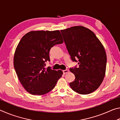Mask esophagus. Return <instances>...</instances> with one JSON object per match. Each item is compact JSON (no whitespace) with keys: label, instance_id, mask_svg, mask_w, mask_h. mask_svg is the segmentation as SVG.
Returning a JSON list of instances; mask_svg holds the SVG:
<instances>
[{"label":"esophagus","instance_id":"esophagus-1","mask_svg":"<svg viewBox=\"0 0 120 120\" xmlns=\"http://www.w3.org/2000/svg\"><path fill=\"white\" fill-rule=\"evenodd\" d=\"M68 72H69V70L68 69H66V70H63V73H64V74H67V73H68Z\"/></svg>","mask_w":120,"mask_h":120}]
</instances>
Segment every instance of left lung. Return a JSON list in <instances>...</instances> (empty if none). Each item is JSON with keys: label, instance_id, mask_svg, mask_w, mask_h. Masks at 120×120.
I'll return each instance as SVG.
<instances>
[{"label": "left lung", "instance_id": "obj_1", "mask_svg": "<svg viewBox=\"0 0 120 120\" xmlns=\"http://www.w3.org/2000/svg\"><path fill=\"white\" fill-rule=\"evenodd\" d=\"M61 32L71 59L79 64L78 68H70L75 76L70 87L80 94L92 93L105 77L107 58L104 46L95 34L84 26H73Z\"/></svg>", "mask_w": 120, "mask_h": 120}]
</instances>
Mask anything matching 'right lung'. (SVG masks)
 I'll list each match as a JSON object with an SVG mask.
<instances>
[{
  "instance_id": "right-lung-1",
  "label": "right lung",
  "mask_w": 120,
  "mask_h": 120,
  "mask_svg": "<svg viewBox=\"0 0 120 120\" xmlns=\"http://www.w3.org/2000/svg\"><path fill=\"white\" fill-rule=\"evenodd\" d=\"M64 42L59 30L35 31L26 33L20 40L14 56L16 74L25 90L42 95L52 90L63 74L61 70L44 67L50 61L49 52L56 44Z\"/></svg>"
}]
</instances>
